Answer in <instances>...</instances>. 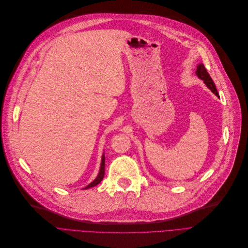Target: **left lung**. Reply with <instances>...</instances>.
<instances>
[{
  "label": "left lung",
  "instance_id": "8db88e82",
  "mask_svg": "<svg viewBox=\"0 0 248 248\" xmlns=\"http://www.w3.org/2000/svg\"><path fill=\"white\" fill-rule=\"evenodd\" d=\"M196 74H197V76H198L200 78L204 80L206 86L211 90V92L214 93L217 97H219V93H218V92H217V89H216V86H215V84H214V81H213V79L211 78L210 75L208 74V72L206 70V68H205V66H204L203 63L199 64V65L197 66V72H196Z\"/></svg>",
  "mask_w": 248,
  "mask_h": 248
}]
</instances>
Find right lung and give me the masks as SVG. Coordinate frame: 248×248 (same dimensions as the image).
Instances as JSON below:
<instances>
[{"label":"right lung","mask_w":248,"mask_h":248,"mask_svg":"<svg viewBox=\"0 0 248 248\" xmlns=\"http://www.w3.org/2000/svg\"><path fill=\"white\" fill-rule=\"evenodd\" d=\"M104 174H105V155H103V156H102V163H101V169H100V172H99V174H98V176H97V179L93 181V182H92L89 186H87L85 188H90V187H92V186H97V185H99L101 182H102V180H103V178H104Z\"/></svg>","instance_id":"obj_1"}]
</instances>
